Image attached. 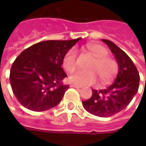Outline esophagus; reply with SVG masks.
<instances>
[{
    "label": "esophagus",
    "instance_id": "1",
    "mask_svg": "<svg viewBox=\"0 0 146 146\" xmlns=\"http://www.w3.org/2000/svg\"><path fill=\"white\" fill-rule=\"evenodd\" d=\"M70 87L75 88H82V86L76 85V84H70Z\"/></svg>",
    "mask_w": 146,
    "mask_h": 146
}]
</instances>
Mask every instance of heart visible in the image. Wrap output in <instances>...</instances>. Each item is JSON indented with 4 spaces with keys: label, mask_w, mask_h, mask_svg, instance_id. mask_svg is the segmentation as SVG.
Wrapping results in <instances>:
<instances>
[{
    "label": "heart",
    "mask_w": 146,
    "mask_h": 146,
    "mask_svg": "<svg viewBox=\"0 0 146 146\" xmlns=\"http://www.w3.org/2000/svg\"><path fill=\"white\" fill-rule=\"evenodd\" d=\"M87 50L95 58V62L89 66L92 70H76L70 76V80L75 84L91 85L95 84L100 76L102 83L110 80L117 71V64L111 58L107 57L108 51L98 44H88L86 45ZM63 67L68 72H72L76 66V51L71 49L64 56Z\"/></svg>",
    "instance_id": "heart-1"
}]
</instances>
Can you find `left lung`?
<instances>
[{"label": "left lung", "instance_id": "left-lung-1", "mask_svg": "<svg viewBox=\"0 0 146 146\" xmlns=\"http://www.w3.org/2000/svg\"><path fill=\"white\" fill-rule=\"evenodd\" d=\"M108 45L118 65L114 82L106 89H92L91 98L82 101L84 108L93 115L109 117L125 109L138 92L140 76L137 68L124 51L113 42L102 39Z\"/></svg>", "mask_w": 146, "mask_h": 146}]
</instances>
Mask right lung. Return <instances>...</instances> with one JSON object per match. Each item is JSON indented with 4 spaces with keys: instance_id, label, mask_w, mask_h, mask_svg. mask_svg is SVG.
<instances>
[{
    "instance_id": "obj_1",
    "label": "right lung",
    "mask_w": 146,
    "mask_h": 146,
    "mask_svg": "<svg viewBox=\"0 0 146 146\" xmlns=\"http://www.w3.org/2000/svg\"><path fill=\"white\" fill-rule=\"evenodd\" d=\"M80 40L39 42L16 58L10 70V83L24 107L42 112L60 102L70 88L62 84L67 76L62 68L64 56Z\"/></svg>"
}]
</instances>
